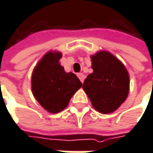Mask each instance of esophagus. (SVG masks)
I'll return each instance as SVG.
<instances>
[{
	"label": "esophagus",
	"mask_w": 153,
	"mask_h": 153,
	"mask_svg": "<svg viewBox=\"0 0 153 153\" xmlns=\"http://www.w3.org/2000/svg\"><path fill=\"white\" fill-rule=\"evenodd\" d=\"M77 76H78V78L79 79V80L83 83L84 82V79H85V75L82 74V73H79V74H77Z\"/></svg>",
	"instance_id": "1"
}]
</instances>
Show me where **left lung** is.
I'll return each mask as SVG.
<instances>
[{"instance_id": "obj_1", "label": "left lung", "mask_w": 153, "mask_h": 153, "mask_svg": "<svg viewBox=\"0 0 153 153\" xmlns=\"http://www.w3.org/2000/svg\"><path fill=\"white\" fill-rule=\"evenodd\" d=\"M91 59L94 72L82 88L96 110L102 114L114 112L128 96L129 74L122 62L108 51H99Z\"/></svg>"}]
</instances>
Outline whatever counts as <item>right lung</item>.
Segmentation results:
<instances>
[{
	"instance_id": "right-lung-1",
	"label": "right lung",
	"mask_w": 153,
	"mask_h": 153,
	"mask_svg": "<svg viewBox=\"0 0 153 153\" xmlns=\"http://www.w3.org/2000/svg\"><path fill=\"white\" fill-rule=\"evenodd\" d=\"M62 54L46 53L35 67L31 86L32 92L40 105L51 113H59L70 102L82 83L73 73H65L59 64Z\"/></svg>"
}]
</instances>
